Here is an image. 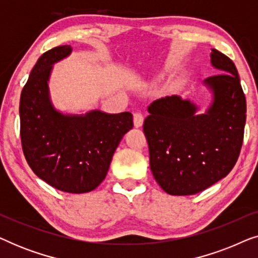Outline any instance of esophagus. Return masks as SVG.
<instances>
[{
    "mask_svg": "<svg viewBox=\"0 0 258 258\" xmlns=\"http://www.w3.org/2000/svg\"><path fill=\"white\" fill-rule=\"evenodd\" d=\"M143 121H144V116L141 114V112H135V114H134V125H135L136 128L142 126Z\"/></svg>",
    "mask_w": 258,
    "mask_h": 258,
    "instance_id": "34e87169",
    "label": "esophagus"
}]
</instances>
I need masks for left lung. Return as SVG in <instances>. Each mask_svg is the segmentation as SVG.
Instances as JSON below:
<instances>
[{
	"label": "left lung",
	"instance_id": "8db88e82",
	"mask_svg": "<svg viewBox=\"0 0 258 258\" xmlns=\"http://www.w3.org/2000/svg\"><path fill=\"white\" fill-rule=\"evenodd\" d=\"M210 57L221 73L204 80L213 93L204 114L176 95L148 107L143 132L150 169L169 195H194L209 188L231 171L239 156L246 118L244 93L234 62L216 49Z\"/></svg>",
	"mask_w": 258,
	"mask_h": 258
}]
</instances>
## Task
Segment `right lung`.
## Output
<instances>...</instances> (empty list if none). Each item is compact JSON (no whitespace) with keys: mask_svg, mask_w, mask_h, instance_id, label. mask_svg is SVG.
Instances as JSON below:
<instances>
[{"mask_svg":"<svg viewBox=\"0 0 258 258\" xmlns=\"http://www.w3.org/2000/svg\"><path fill=\"white\" fill-rule=\"evenodd\" d=\"M70 54V45H59L38 58L21 93L20 133L24 156L38 177L61 191L83 194L105 178L116 148L134 124L129 111L56 110L48 81L52 66Z\"/></svg>","mask_w":258,"mask_h":258,"instance_id":"right-lung-1","label":"right lung"}]
</instances>
